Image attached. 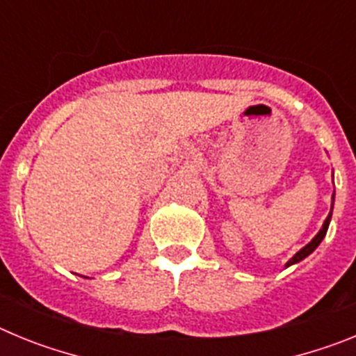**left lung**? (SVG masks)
Returning <instances> with one entry per match:
<instances>
[{
	"label": "left lung",
	"instance_id": "obj_1",
	"mask_svg": "<svg viewBox=\"0 0 356 356\" xmlns=\"http://www.w3.org/2000/svg\"><path fill=\"white\" fill-rule=\"evenodd\" d=\"M333 201H335V193L332 194V207H330V213H328V217H326V219H325V222H323V226H321V229H319V232H317L316 237H314L312 241L308 242L307 246L301 248V250L298 251V253H296L294 257H292V259L289 260L287 264H285V267L294 266V264L301 262V260H303V259H307L308 254L314 253V251H316V248L319 246L321 241H323V238H325L326 232H328V226H330V221H332V213H333Z\"/></svg>",
	"mask_w": 356,
	"mask_h": 356
}]
</instances>
